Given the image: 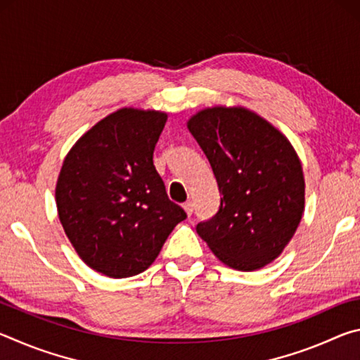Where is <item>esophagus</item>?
<instances>
[{
  "label": "esophagus",
  "mask_w": 360,
  "mask_h": 360,
  "mask_svg": "<svg viewBox=\"0 0 360 360\" xmlns=\"http://www.w3.org/2000/svg\"><path fill=\"white\" fill-rule=\"evenodd\" d=\"M182 208H184V211H186V214L191 217L192 216V212H193V205L191 203V202H187V203H184L182 205Z\"/></svg>",
  "instance_id": "1"
}]
</instances>
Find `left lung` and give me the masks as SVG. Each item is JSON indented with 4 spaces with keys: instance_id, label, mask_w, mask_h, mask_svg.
I'll list each match as a JSON object with an SVG mask.
<instances>
[{
    "instance_id": "1",
    "label": "left lung",
    "mask_w": 360,
    "mask_h": 360,
    "mask_svg": "<svg viewBox=\"0 0 360 360\" xmlns=\"http://www.w3.org/2000/svg\"><path fill=\"white\" fill-rule=\"evenodd\" d=\"M187 129L208 157L221 206L197 233L233 270L275 262L304 211L302 162L288 136L245 106H211L191 115Z\"/></svg>"
}]
</instances>
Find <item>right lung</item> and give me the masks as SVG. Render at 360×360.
Masks as SVG:
<instances>
[{
	"mask_svg": "<svg viewBox=\"0 0 360 360\" xmlns=\"http://www.w3.org/2000/svg\"><path fill=\"white\" fill-rule=\"evenodd\" d=\"M168 114L120 108L72 144L60 169V224L85 265L101 275L135 276L154 264L184 210L154 167Z\"/></svg>",
	"mask_w": 360,
	"mask_h": 360,
	"instance_id": "add662e5",
	"label": "right lung"
}]
</instances>
